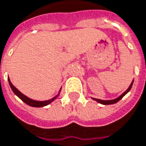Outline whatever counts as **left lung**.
Segmentation results:
<instances>
[{
  "mask_svg": "<svg viewBox=\"0 0 146 146\" xmlns=\"http://www.w3.org/2000/svg\"><path fill=\"white\" fill-rule=\"evenodd\" d=\"M133 82H134V80H133V82H131V84H130V86H129V88L122 94V95H120L119 98H115V99H113V100H101V99H98V98H92L93 100H95L96 102H99L101 104H103V105H109V104H114V103H116V102H118L119 100H121L129 91H130V89H131V87H132V86H133Z\"/></svg>",
  "mask_w": 146,
  "mask_h": 146,
  "instance_id": "left-lung-1",
  "label": "left lung"
}]
</instances>
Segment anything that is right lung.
<instances>
[{
  "label": "right lung",
  "mask_w": 146,
  "mask_h": 146,
  "mask_svg": "<svg viewBox=\"0 0 146 146\" xmlns=\"http://www.w3.org/2000/svg\"><path fill=\"white\" fill-rule=\"evenodd\" d=\"M8 82H9L10 86H11V88L12 92H14V94H15L16 96H17L21 100L23 101V102H24L26 104L29 105V106H31V107H33V108H42V107H44V106L48 105L49 103H51L52 102H54V101L55 100V99L59 97V95H60V91H61V88H60V90L59 93H58L55 97H54L53 98H51V99H49V100L36 101V100L32 99V98H29L28 97L25 96L24 94H23V93H22L18 89H17V88L12 85V83L11 82L9 77H8Z\"/></svg>",
  "instance_id": "right-lung-1"
}]
</instances>
